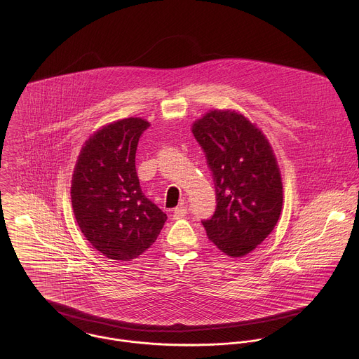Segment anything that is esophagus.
I'll return each mask as SVG.
<instances>
[{
	"label": "esophagus",
	"instance_id": "esophagus-1",
	"mask_svg": "<svg viewBox=\"0 0 359 359\" xmlns=\"http://www.w3.org/2000/svg\"><path fill=\"white\" fill-rule=\"evenodd\" d=\"M187 212H188L187 207H184V205H180V207H175V208L172 210V217H174L175 219H178V218H182V217H185V215H187Z\"/></svg>",
	"mask_w": 359,
	"mask_h": 359
}]
</instances>
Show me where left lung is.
I'll use <instances>...</instances> for the list:
<instances>
[{"label":"left lung","mask_w":359,"mask_h":359,"mask_svg":"<svg viewBox=\"0 0 359 359\" xmlns=\"http://www.w3.org/2000/svg\"><path fill=\"white\" fill-rule=\"evenodd\" d=\"M192 133L215 188V211L202 219L207 236L226 256L249 255L272 232L282 210V180L272 149L246 117L229 110L208 111Z\"/></svg>","instance_id":"obj_1"}]
</instances>
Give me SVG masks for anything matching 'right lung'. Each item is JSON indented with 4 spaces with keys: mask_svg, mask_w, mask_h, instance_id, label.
<instances>
[{
    "mask_svg": "<svg viewBox=\"0 0 359 359\" xmlns=\"http://www.w3.org/2000/svg\"><path fill=\"white\" fill-rule=\"evenodd\" d=\"M149 123L123 118L95 133L79 156L72 205L90 243L110 259L130 261L157 239L167 215L140 187L138 142Z\"/></svg>",
    "mask_w": 359,
    "mask_h": 359,
    "instance_id": "add662e5",
    "label": "right lung"
}]
</instances>
